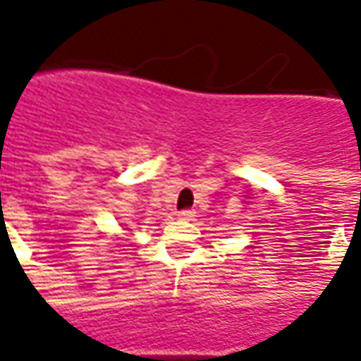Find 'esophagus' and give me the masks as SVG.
I'll use <instances>...</instances> for the list:
<instances>
[{"label": "esophagus", "mask_w": 361, "mask_h": 361, "mask_svg": "<svg viewBox=\"0 0 361 361\" xmlns=\"http://www.w3.org/2000/svg\"><path fill=\"white\" fill-rule=\"evenodd\" d=\"M180 217L181 219H193V217H195V212H193V209H183V212H180Z\"/></svg>", "instance_id": "34e87169"}]
</instances>
